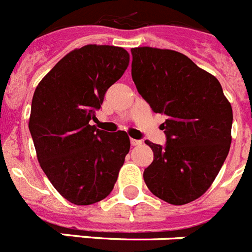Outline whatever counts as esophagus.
Masks as SVG:
<instances>
[{
  "label": "esophagus",
  "mask_w": 252,
  "mask_h": 252,
  "mask_svg": "<svg viewBox=\"0 0 252 252\" xmlns=\"http://www.w3.org/2000/svg\"><path fill=\"white\" fill-rule=\"evenodd\" d=\"M130 144L132 146H141L142 144V141H139V139H130Z\"/></svg>",
  "instance_id": "34e87169"
}]
</instances>
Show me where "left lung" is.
Masks as SVG:
<instances>
[{
    "label": "left lung",
    "mask_w": 252,
    "mask_h": 252,
    "mask_svg": "<svg viewBox=\"0 0 252 252\" xmlns=\"http://www.w3.org/2000/svg\"><path fill=\"white\" fill-rule=\"evenodd\" d=\"M132 78L161 124L166 144L146 141L153 161L143 172L153 195L175 205L202 196L231 146L232 108L220 81L187 56L168 49L132 50Z\"/></svg>",
    "instance_id": "8db88e82"
}]
</instances>
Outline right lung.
Instances as JSON below:
<instances>
[{"instance_id": "obj_1", "label": "right lung", "mask_w": 252, "mask_h": 252, "mask_svg": "<svg viewBox=\"0 0 252 252\" xmlns=\"http://www.w3.org/2000/svg\"><path fill=\"white\" fill-rule=\"evenodd\" d=\"M128 63L123 48L85 45L63 57L35 89L29 130L38 161L57 191L76 205L110 194L130 148L126 132L89 124Z\"/></svg>"}]
</instances>
